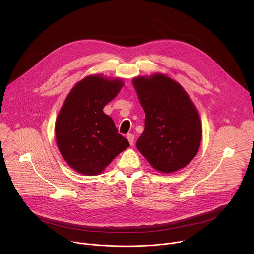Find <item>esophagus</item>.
I'll return each mask as SVG.
<instances>
[{
	"instance_id": "1",
	"label": "esophagus",
	"mask_w": 254,
	"mask_h": 254,
	"mask_svg": "<svg viewBox=\"0 0 254 254\" xmlns=\"http://www.w3.org/2000/svg\"><path fill=\"white\" fill-rule=\"evenodd\" d=\"M127 140L129 141L130 146H132L133 141H134V135H133L132 133H128V134H127Z\"/></svg>"
}]
</instances>
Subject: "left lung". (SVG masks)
I'll return each mask as SVG.
<instances>
[{
  "mask_svg": "<svg viewBox=\"0 0 254 254\" xmlns=\"http://www.w3.org/2000/svg\"><path fill=\"white\" fill-rule=\"evenodd\" d=\"M132 84L146 113L137 150L162 173L186 167L197 155L202 138L193 101L182 86L164 74L138 76Z\"/></svg>",
  "mask_w": 254,
  "mask_h": 254,
  "instance_id": "obj_1",
  "label": "left lung"
}]
</instances>
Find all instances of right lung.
I'll list each match as a JSON object with an SVG mask.
<instances>
[{
	"instance_id": "1",
	"label": "right lung",
	"mask_w": 254,
	"mask_h": 254,
	"mask_svg": "<svg viewBox=\"0 0 254 254\" xmlns=\"http://www.w3.org/2000/svg\"><path fill=\"white\" fill-rule=\"evenodd\" d=\"M121 79L90 75L80 80L67 95L58 114L55 135L66 163L76 172L94 176L129 143L118 132L111 117L102 110L120 92Z\"/></svg>"
}]
</instances>
